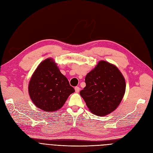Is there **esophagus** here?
<instances>
[{
    "label": "esophagus",
    "instance_id": "obj_1",
    "mask_svg": "<svg viewBox=\"0 0 153 153\" xmlns=\"http://www.w3.org/2000/svg\"><path fill=\"white\" fill-rule=\"evenodd\" d=\"M75 91L76 93H79L80 91V88L78 87V86H76L75 87Z\"/></svg>",
    "mask_w": 153,
    "mask_h": 153
}]
</instances>
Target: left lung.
<instances>
[{
  "instance_id": "8db88e82",
  "label": "left lung",
  "mask_w": 153,
  "mask_h": 153,
  "mask_svg": "<svg viewBox=\"0 0 153 153\" xmlns=\"http://www.w3.org/2000/svg\"><path fill=\"white\" fill-rule=\"evenodd\" d=\"M86 86L80 91L89 110L105 116L120 105L126 89L124 77L112 64L101 60L85 77Z\"/></svg>"
}]
</instances>
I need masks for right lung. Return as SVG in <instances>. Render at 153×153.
I'll return each mask as SVG.
<instances>
[{
  "instance_id": "right-lung-1",
  "label": "right lung",
  "mask_w": 153,
  "mask_h": 153,
  "mask_svg": "<svg viewBox=\"0 0 153 153\" xmlns=\"http://www.w3.org/2000/svg\"><path fill=\"white\" fill-rule=\"evenodd\" d=\"M74 91L52 58H47L39 64L28 85L32 101L46 112L60 109Z\"/></svg>"
}]
</instances>
